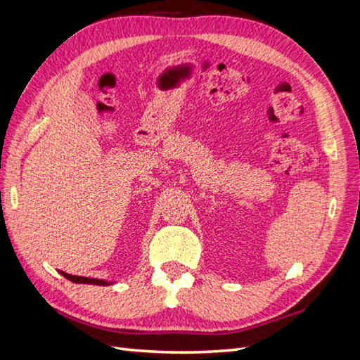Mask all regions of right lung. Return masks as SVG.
Returning <instances> with one entry per match:
<instances>
[{
  "instance_id": "right-lung-1",
  "label": "right lung",
  "mask_w": 360,
  "mask_h": 360,
  "mask_svg": "<svg viewBox=\"0 0 360 360\" xmlns=\"http://www.w3.org/2000/svg\"><path fill=\"white\" fill-rule=\"evenodd\" d=\"M60 274H61L64 278H66V279L75 282V284H93V285H110V284H112V282L103 281V279L84 278V276H73V275H69V274H64V271H61V270H60Z\"/></svg>"
}]
</instances>
